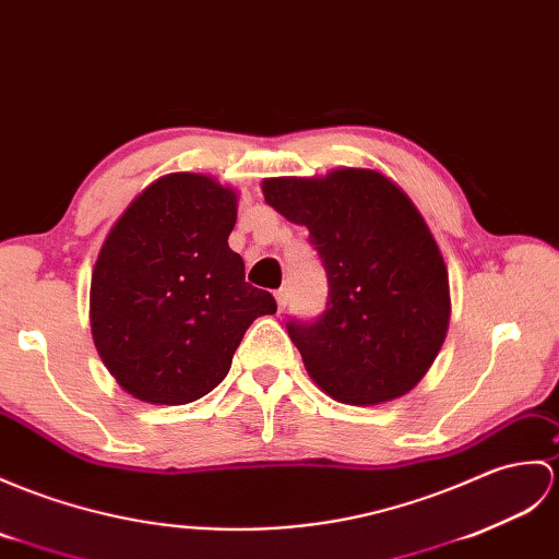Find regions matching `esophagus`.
<instances>
[{"instance_id": "esophagus-1", "label": "esophagus", "mask_w": 559, "mask_h": 559, "mask_svg": "<svg viewBox=\"0 0 559 559\" xmlns=\"http://www.w3.org/2000/svg\"><path fill=\"white\" fill-rule=\"evenodd\" d=\"M274 295H276V305H278V311H283V307L288 305V288H278Z\"/></svg>"}]
</instances>
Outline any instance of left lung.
Returning a JSON list of instances; mask_svg holds the SVG:
<instances>
[{"label":"left lung","mask_w":559,"mask_h":559,"mask_svg":"<svg viewBox=\"0 0 559 559\" xmlns=\"http://www.w3.org/2000/svg\"><path fill=\"white\" fill-rule=\"evenodd\" d=\"M262 190L269 206L309 230L329 278L323 314L285 323L311 379L345 405L409 393L450 323L448 269L417 206L371 168L266 178Z\"/></svg>","instance_id":"1"}]
</instances>
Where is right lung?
<instances>
[{
  "label": "right lung",
  "mask_w": 559,
  "mask_h": 559,
  "mask_svg": "<svg viewBox=\"0 0 559 559\" xmlns=\"http://www.w3.org/2000/svg\"><path fill=\"white\" fill-rule=\"evenodd\" d=\"M238 198L202 174H168L142 190L104 240L90 285L97 353L126 393L186 405L226 379L274 295L245 283L228 248Z\"/></svg>",
  "instance_id": "obj_1"
}]
</instances>
